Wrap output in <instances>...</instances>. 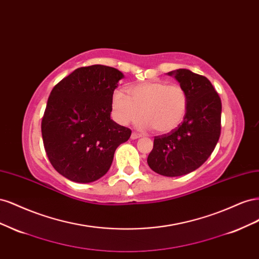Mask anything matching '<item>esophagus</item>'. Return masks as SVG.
<instances>
[{"label":"esophagus","instance_id":"1","mask_svg":"<svg viewBox=\"0 0 259 259\" xmlns=\"http://www.w3.org/2000/svg\"><path fill=\"white\" fill-rule=\"evenodd\" d=\"M139 137H142V135L138 134V133H136V132H133V133H132V135H131V138H132V139H137V138H139Z\"/></svg>","mask_w":259,"mask_h":259}]
</instances>
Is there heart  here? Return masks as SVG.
Instances as JSON below:
<instances>
[{
    "label": "heart",
    "mask_w": 259,
    "mask_h": 259,
    "mask_svg": "<svg viewBox=\"0 0 259 259\" xmlns=\"http://www.w3.org/2000/svg\"><path fill=\"white\" fill-rule=\"evenodd\" d=\"M127 95L121 90L111 94L110 107L114 120L121 125L137 122L144 128L166 134L183 123L188 109V94L179 84L164 81H145L128 86Z\"/></svg>",
    "instance_id": "heart-1"
}]
</instances>
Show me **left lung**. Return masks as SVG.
<instances>
[{
    "instance_id": "8db88e82",
    "label": "left lung",
    "mask_w": 259,
    "mask_h": 259,
    "mask_svg": "<svg viewBox=\"0 0 259 259\" xmlns=\"http://www.w3.org/2000/svg\"><path fill=\"white\" fill-rule=\"evenodd\" d=\"M167 74L188 94L187 113L177 128L154 137L147 162L155 173L177 177L199 168L214 151L222 130V100L205 76L187 69Z\"/></svg>"
}]
</instances>
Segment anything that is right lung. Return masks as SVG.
<instances>
[{"instance_id": "add662e5", "label": "right lung", "mask_w": 259, "mask_h": 259, "mask_svg": "<svg viewBox=\"0 0 259 259\" xmlns=\"http://www.w3.org/2000/svg\"><path fill=\"white\" fill-rule=\"evenodd\" d=\"M124 75L103 65L81 67L54 86L42 119L45 152L60 175L92 183L110 168L132 131L111 120L110 99Z\"/></svg>"}]
</instances>
